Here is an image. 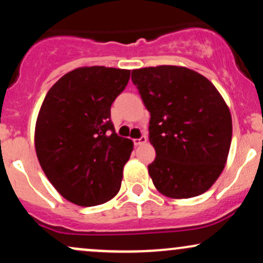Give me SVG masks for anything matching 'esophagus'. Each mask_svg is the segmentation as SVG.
<instances>
[{
	"instance_id": "1",
	"label": "esophagus",
	"mask_w": 263,
	"mask_h": 263,
	"mask_svg": "<svg viewBox=\"0 0 263 263\" xmlns=\"http://www.w3.org/2000/svg\"><path fill=\"white\" fill-rule=\"evenodd\" d=\"M146 142H147V137H146V136H142V137H140V138H135V140H134L135 146H140V144L146 143Z\"/></svg>"
}]
</instances>
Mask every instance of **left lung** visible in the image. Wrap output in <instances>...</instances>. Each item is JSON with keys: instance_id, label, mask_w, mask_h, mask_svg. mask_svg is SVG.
I'll return each instance as SVG.
<instances>
[{"instance_id": "obj_1", "label": "left lung", "mask_w": 263, "mask_h": 263, "mask_svg": "<svg viewBox=\"0 0 263 263\" xmlns=\"http://www.w3.org/2000/svg\"><path fill=\"white\" fill-rule=\"evenodd\" d=\"M132 81L151 114L156 158L148 173L156 189L172 199L203 194L224 171L230 151L232 120L222 96L185 66L135 69Z\"/></svg>"}]
</instances>
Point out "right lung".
Here are the masks:
<instances>
[{
    "label": "right lung",
    "mask_w": 263,
    "mask_h": 263,
    "mask_svg": "<svg viewBox=\"0 0 263 263\" xmlns=\"http://www.w3.org/2000/svg\"><path fill=\"white\" fill-rule=\"evenodd\" d=\"M129 70L81 66L63 75L45 95L34 131L39 164L63 198L80 206L111 200L134 149L117 136L111 105Z\"/></svg>",
    "instance_id": "1"
}]
</instances>
